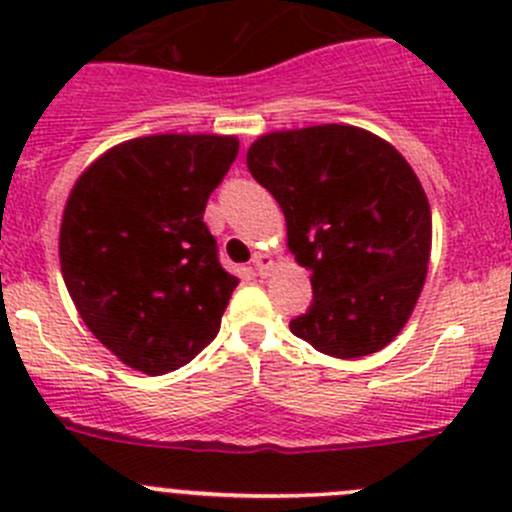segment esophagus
I'll list each match as a JSON object with an SVG mask.
<instances>
[{
    "label": "esophagus",
    "mask_w": 512,
    "mask_h": 512,
    "mask_svg": "<svg viewBox=\"0 0 512 512\" xmlns=\"http://www.w3.org/2000/svg\"><path fill=\"white\" fill-rule=\"evenodd\" d=\"M252 265H255L257 275L265 277L267 272L272 270V265H275V262H272V257L265 255V252H255V257H252Z\"/></svg>",
    "instance_id": "34e87169"
}]
</instances>
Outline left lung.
Instances as JSON below:
<instances>
[{"label": "left lung", "instance_id": "8db88e82", "mask_svg": "<svg viewBox=\"0 0 512 512\" xmlns=\"http://www.w3.org/2000/svg\"><path fill=\"white\" fill-rule=\"evenodd\" d=\"M247 168L312 272L294 337L337 359L384 349L409 322L431 257V205L414 168L384 138L342 123L265 133Z\"/></svg>", "mask_w": 512, "mask_h": 512}]
</instances>
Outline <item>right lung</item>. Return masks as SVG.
<instances>
[{
	"mask_svg": "<svg viewBox=\"0 0 512 512\" xmlns=\"http://www.w3.org/2000/svg\"><path fill=\"white\" fill-rule=\"evenodd\" d=\"M240 141L160 133L118 143L66 200L59 260L91 334L131 369L168 374L215 339L237 277L203 223Z\"/></svg>",
	"mask_w": 512,
	"mask_h": 512,
	"instance_id": "right-lung-1",
	"label": "right lung"
}]
</instances>
